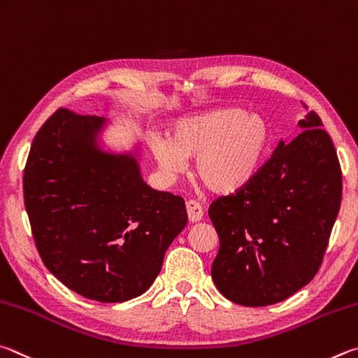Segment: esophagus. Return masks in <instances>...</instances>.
Instances as JSON below:
<instances>
[{
	"instance_id": "obj_1",
	"label": "esophagus",
	"mask_w": 358,
	"mask_h": 358,
	"mask_svg": "<svg viewBox=\"0 0 358 358\" xmlns=\"http://www.w3.org/2000/svg\"><path fill=\"white\" fill-rule=\"evenodd\" d=\"M185 209H187V215H189V220L192 223L199 222L203 218V208L201 204L195 199H189V201L185 203Z\"/></svg>"
}]
</instances>
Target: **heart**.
<instances>
[{
    "instance_id": "heart-1",
    "label": "heart",
    "mask_w": 358,
    "mask_h": 358,
    "mask_svg": "<svg viewBox=\"0 0 358 358\" xmlns=\"http://www.w3.org/2000/svg\"><path fill=\"white\" fill-rule=\"evenodd\" d=\"M267 146V125L236 108L180 117L173 124L171 140L157 136L150 141L163 173H182L187 157H196V176L217 193L245 187L261 168Z\"/></svg>"
}]
</instances>
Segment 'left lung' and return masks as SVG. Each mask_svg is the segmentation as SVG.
Returning a JSON list of instances; mask_svg holds the SVG:
<instances>
[{"instance_id": "1", "label": "left lung", "mask_w": 358, "mask_h": 358, "mask_svg": "<svg viewBox=\"0 0 358 358\" xmlns=\"http://www.w3.org/2000/svg\"><path fill=\"white\" fill-rule=\"evenodd\" d=\"M306 111L292 141H281L250 182L212 201L220 239L212 278L224 297L267 306L315 278L340 212L343 173L316 111Z\"/></svg>"}]
</instances>
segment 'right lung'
Listing matches in <instances>:
<instances>
[{"label":"right lung","instance_id":"obj_1","mask_svg":"<svg viewBox=\"0 0 358 358\" xmlns=\"http://www.w3.org/2000/svg\"><path fill=\"white\" fill-rule=\"evenodd\" d=\"M102 119L58 108L31 144L23 198L43 264L69 289L102 303L141 296L187 224L184 199L144 182L130 155H106Z\"/></svg>","mask_w":358,"mask_h":358}]
</instances>
